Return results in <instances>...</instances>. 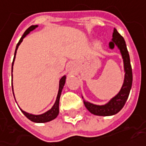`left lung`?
<instances>
[{
    "label": "left lung",
    "mask_w": 146,
    "mask_h": 146,
    "mask_svg": "<svg viewBox=\"0 0 146 146\" xmlns=\"http://www.w3.org/2000/svg\"><path fill=\"white\" fill-rule=\"evenodd\" d=\"M115 45L117 46L121 53L124 62V69H125V78L122 87L119 93L115 97L111 99L110 102L103 106L94 105L90 102H86L84 100V104L86 109L91 113L98 116H112L117 113L122 109L125 102L127 101L129 94L130 92L133 83V73L130 65L129 55L125 44V41L122 36L119 33L117 30L114 29L113 33V39L110 42V48H113Z\"/></svg>",
    "instance_id": "1"
}]
</instances>
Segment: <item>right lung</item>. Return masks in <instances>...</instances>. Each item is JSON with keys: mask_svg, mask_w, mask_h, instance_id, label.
<instances>
[{"mask_svg": "<svg viewBox=\"0 0 146 146\" xmlns=\"http://www.w3.org/2000/svg\"><path fill=\"white\" fill-rule=\"evenodd\" d=\"M38 25H32L24 33L23 36H21V38L20 39L19 42L17 44V47H16V50H15L14 53V58H13V64H12V72H13V62H14L15 60V56H16V53H17V50L20 44L22 42L23 39L26 36L30 33L31 31H33V29H35L37 27ZM12 77H13V74H12ZM65 79H66V76H63V77L60 78V81H59V90H58V94H57V97H56V102L54 103L53 106L48 110L47 112H45L44 113L40 115H34L31 114V113H28L26 112L23 111L21 109V110L23 113L24 115L27 117L28 119H29L30 121H33V122L36 123H44V122H48V121H50L53 119H55L57 117V115L59 113V101H60V94H61V91L63 90V87L65 86ZM13 87V86H12ZM15 98V97H14Z\"/></svg>", "mask_w": 146, "mask_h": 146, "instance_id": "add662e5", "label": "right lung"}]
</instances>
